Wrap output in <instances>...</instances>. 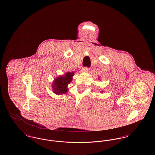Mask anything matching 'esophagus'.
Listing matches in <instances>:
<instances>
[{"mask_svg":"<svg viewBox=\"0 0 155 155\" xmlns=\"http://www.w3.org/2000/svg\"><path fill=\"white\" fill-rule=\"evenodd\" d=\"M88 71V68L87 67H84L81 69V72H85Z\"/></svg>","mask_w":155,"mask_h":155,"instance_id":"obj_1","label":"esophagus"}]
</instances>
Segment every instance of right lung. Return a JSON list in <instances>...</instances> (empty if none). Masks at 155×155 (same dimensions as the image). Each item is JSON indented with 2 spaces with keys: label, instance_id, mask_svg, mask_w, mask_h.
<instances>
[{
  "label": "right lung",
  "instance_id": "add662e5",
  "mask_svg": "<svg viewBox=\"0 0 155 155\" xmlns=\"http://www.w3.org/2000/svg\"><path fill=\"white\" fill-rule=\"evenodd\" d=\"M74 75V72H67L64 76H61L56 79L53 83V90L56 94L60 95L65 94L68 91L67 86L72 81V77Z\"/></svg>",
  "mask_w": 155,
  "mask_h": 155
}]
</instances>
